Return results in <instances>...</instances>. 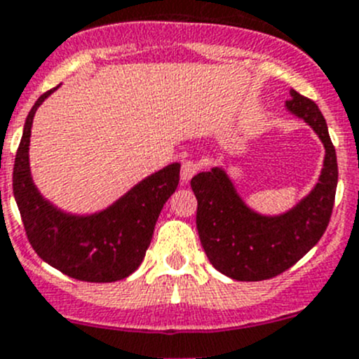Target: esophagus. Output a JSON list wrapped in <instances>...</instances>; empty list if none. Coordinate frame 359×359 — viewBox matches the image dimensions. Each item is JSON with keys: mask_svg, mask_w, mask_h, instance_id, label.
Segmentation results:
<instances>
[{"mask_svg": "<svg viewBox=\"0 0 359 359\" xmlns=\"http://www.w3.org/2000/svg\"><path fill=\"white\" fill-rule=\"evenodd\" d=\"M198 170H200V165H198L196 161H184L182 168H180V180H182L184 184H187L194 175H196Z\"/></svg>", "mask_w": 359, "mask_h": 359, "instance_id": "obj_1", "label": "esophagus"}]
</instances>
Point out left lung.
<instances>
[{
  "label": "left lung",
  "instance_id": "1",
  "mask_svg": "<svg viewBox=\"0 0 359 359\" xmlns=\"http://www.w3.org/2000/svg\"><path fill=\"white\" fill-rule=\"evenodd\" d=\"M290 95L286 112L309 124L325 147L318 182L297 205L280 214L254 210L221 166L191 179L201 245L215 270L229 279L264 280L286 272L319 242L332 217L339 168L328 126L312 100L294 89Z\"/></svg>",
  "mask_w": 359,
  "mask_h": 359
}]
</instances>
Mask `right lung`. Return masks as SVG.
Here are the masks:
<instances>
[{"mask_svg": "<svg viewBox=\"0 0 359 359\" xmlns=\"http://www.w3.org/2000/svg\"><path fill=\"white\" fill-rule=\"evenodd\" d=\"M57 87L41 95L27 114L13 165V196L29 243L45 263L76 280L116 283L144 261L163 205L179 186L180 163L151 173L98 212L59 208L40 193L29 165L34 114Z\"/></svg>", "mask_w": 359, "mask_h": 359, "instance_id": "right-lung-1", "label": "right lung"}]
</instances>
